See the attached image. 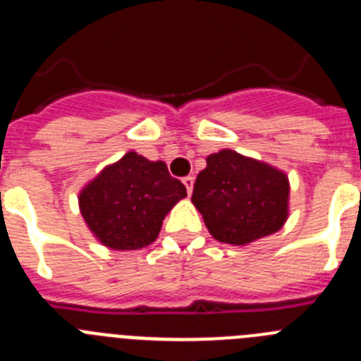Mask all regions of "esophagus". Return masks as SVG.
I'll use <instances>...</instances> for the list:
<instances>
[{"instance_id":"34e87169","label":"esophagus","mask_w":361,"mask_h":361,"mask_svg":"<svg viewBox=\"0 0 361 361\" xmlns=\"http://www.w3.org/2000/svg\"><path fill=\"white\" fill-rule=\"evenodd\" d=\"M183 183H184V186H186V190H188V195H191V191H193V183H195V178L191 177V175H188V177L183 178Z\"/></svg>"}]
</instances>
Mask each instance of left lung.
<instances>
[{
    "label": "left lung",
    "mask_w": 361,
    "mask_h": 361,
    "mask_svg": "<svg viewBox=\"0 0 361 361\" xmlns=\"http://www.w3.org/2000/svg\"><path fill=\"white\" fill-rule=\"evenodd\" d=\"M191 202L213 238L244 245L279 231L288 220L289 183L266 162L222 149L206 159Z\"/></svg>",
    "instance_id": "1"
}]
</instances>
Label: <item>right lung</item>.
<instances>
[{
    "mask_svg": "<svg viewBox=\"0 0 361 361\" xmlns=\"http://www.w3.org/2000/svg\"><path fill=\"white\" fill-rule=\"evenodd\" d=\"M184 197L186 186L164 162L128 152L86 184L79 208L99 242L111 250H141L157 238L164 216Z\"/></svg>",
    "mask_w": 361,
    "mask_h": 361,
    "instance_id": "add662e5",
    "label": "right lung"
}]
</instances>
